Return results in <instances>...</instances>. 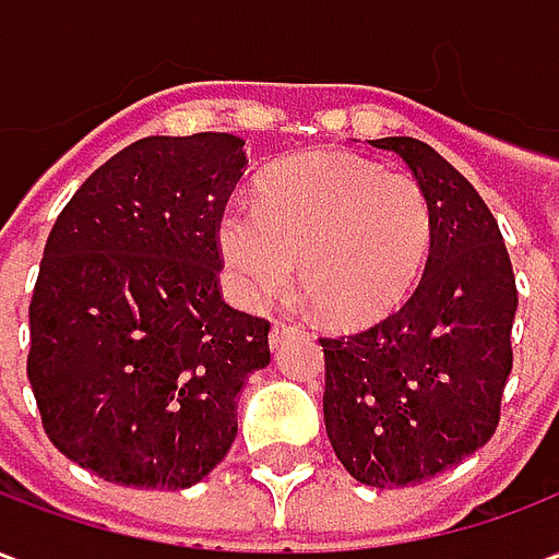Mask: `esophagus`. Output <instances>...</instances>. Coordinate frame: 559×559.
Returning a JSON list of instances; mask_svg holds the SVG:
<instances>
[{
	"mask_svg": "<svg viewBox=\"0 0 559 559\" xmlns=\"http://www.w3.org/2000/svg\"><path fill=\"white\" fill-rule=\"evenodd\" d=\"M302 326L299 323H293V320H275L272 329H269V344H272V350H278V344L284 338H290V335H299Z\"/></svg>",
	"mask_w": 559,
	"mask_h": 559,
	"instance_id": "esophagus-1",
	"label": "esophagus"
}]
</instances>
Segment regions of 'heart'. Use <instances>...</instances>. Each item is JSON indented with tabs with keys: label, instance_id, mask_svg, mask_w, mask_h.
Here are the masks:
<instances>
[{
	"label": "heart",
	"instance_id": "obj_1",
	"mask_svg": "<svg viewBox=\"0 0 559 559\" xmlns=\"http://www.w3.org/2000/svg\"><path fill=\"white\" fill-rule=\"evenodd\" d=\"M431 242L428 197L407 173L347 152H314L260 176L254 203L218 221V248L245 302L299 281L317 314L365 323L411 290Z\"/></svg>",
	"mask_w": 559,
	"mask_h": 559
}]
</instances>
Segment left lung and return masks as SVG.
Listing matches in <instances>:
<instances>
[{
  "mask_svg": "<svg viewBox=\"0 0 559 559\" xmlns=\"http://www.w3.org/2000/svg\"><path fill=\"white\" fill-rule=\"evenodd\" d=\"M371 146L395 152L428 197L431 251L399 311L320 338L323 419L353 479L407 488L455 467L497 431L518 290L491 209L449 160L413 138Z\"/></svg>",
  "mask_w": 559,
  "mask_h": 559,
  "instance_id": "1",
  "label": "left lung"
}]
</instances>
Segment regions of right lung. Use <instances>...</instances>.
Listing matches in <instances>:
<instances>
[{"label":"right lung","mask_w":559,"mask_h":559,"mask_svg":"<svg viewBox=\"0 0 559 559\" xmlns=\"http://www.w3.org/2000/svg\"><path fill=\"white\" fill-rule=\"evenodd\" d=\"M245 140L143 138L59 212L29 302V374L50 443L116 485L182 491L236 440L269 320L221 299L218 221Z\"/></svg>","instance_id":"add662e5"}]
</instances>
